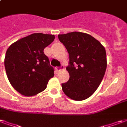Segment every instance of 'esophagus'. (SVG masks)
Wrapping results in <instances>:
<instances>
[{
	"mask_svg": "<svg viewBox=\"0 0 127 127\" xmlns=\"http://www.w3.org/2000/svg\"><path fill=\"white\" fill-rule=\"evenodd\" d=\"M55 69H56V71H60L61 69H64V66H63V65H61V66H56Z\"/></svg>",
	"mask_w": 127,
	"mask_h": 127,
	"instance_id": "obj_1",
	"label": "esophagus"
}]
</instances>
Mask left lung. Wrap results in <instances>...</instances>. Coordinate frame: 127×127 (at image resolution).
<instances>
[{"label":"left lung","instance_id":"obj_1","mask_svg":"<svg viewBox=\"0 0 127 127\" xmlns=\"http://www.w3.org/2000/svg\"><path fill=\"white\" fill-rule=\"evenodd\" d=\"M58 39L69 57L66 68L69 80L62 84L64 93L75 101L86 99L95 92L104 77L107 68L105 47L93 36L80 32L58 34Z\"/></svg>","mask_w":127,"mask_h":127}]
</instances>
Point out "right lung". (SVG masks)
I'll list each match as a JSON object with an SVG mask.
<instances>
[{"instance_id": "1", "label": "right lung", "mask_w": 127, "mask_h": 127, "mask_svg": "<svg viewBox=\"0 0 127 127\" xmlns=\"http://www.w3.org/2000/svg\"><path fill=\"white\" fill-rule=\"evenodd\" d=\"M54 34L34 33L13 43L7 49L4 66L15 91L26 96L36 95L47 87L54 69L43 52L54 40Z\"/></svg>"}]
</instances>
